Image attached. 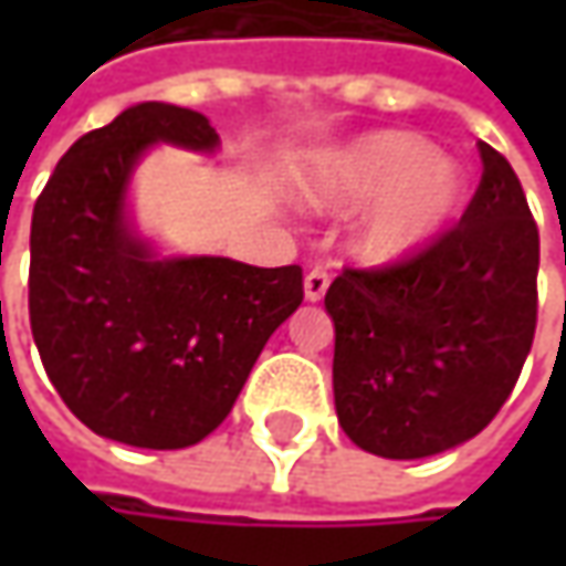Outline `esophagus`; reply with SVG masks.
I'll return each instance as SVG.
<instances>
[{
  "instance_id": "34e87169",
  "label": "esophagus",
  "mask_w": 566,
  "mask_h": 566,
  "mask_svg": "<svg viewBox=\"0 0 566 566\" xmlns=\"http://www.w3.org/2000/svg\"><path fill=\"white\" fill-rule=\"evenodd\" d=\"M327 286H331V273L324 271V268H312V271L305 273V298L308 302H321L324 293H327Z\"/></svg>"
}]
</instances>
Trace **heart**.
Wrapping results in <instances>:
<instances>
[{
    "instance_id": "obj_1",
    "label": "heart",
    "mask_w": 566,
    "mask_h": 566,
    "mask_svg": "<svg viewBox=\"0 0 566 566\" xmlns=\"http://www.w3.org/2000/svg\"><path fill=\"white\" fill-rule=\"evenodd\" d=\"M463 191L460 166L402 132L359 138L321 157L298 179V198L321 213L369 205L353 227V251L375 268L419 254L453 220Z\"/></svg>"
}]
</instances>
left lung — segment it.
Wrapping results in <instances>:
<instances>
[{
	"mask_svg": "<svg viewBox=\"0 0 566 566\" xmlns=\"http://www.w3.org/2000/svg\"><path fill=\"white\" fill-rule=\"evenodd\" d=\"M479 154L460 227L394 268H346L324 295L339 428L375 457L422 460L475 438L533 349L538 229L513 166L485 142Z\"/></svg>",
	"mask_w": 566,
	"mask_h": 566,
	"instance_id": "left-lung-1",
	"label": "left lung"
}]
</instances>
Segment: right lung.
<instances>
[{
    "instance_id": "obj_1",
    "label": "right lung",
    "mask_w": 566,
    "mask_h": 566,
    "mask_svg": "<svg viewBox=\"0 0 566 566\" xmlns=\"http://www.w3.org/2000/svg\"><path fill=\"white\" fill-rule=\"evenodd\" d=\"M154 144L213 154L195 109L138 103L77 138L31 220V331L65 406L99 438L182 450L223 422L271 334L302 305V268L166 258L128 210Z\"/></svg>"
}]
</instances>
